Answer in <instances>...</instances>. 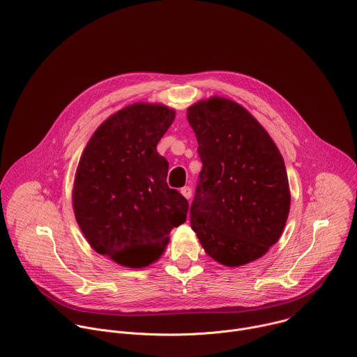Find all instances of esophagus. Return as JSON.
<instances>
[{"mask_svg":"<svg viewBox=\"0 0 357 357\" xmlns=\"http://www.w3.org/2000/svg\"><path fill=\"white\" fill-rule=\"evenodd\" d=\"M180 192H181V194H183V197H184V198H187V199H190V198H191V194H192V191H191V188H190L188 185L183 187V188L180 190Z\"/></svg>","mask_w":357,"mask_h":357,"instance_id":"esophagus-1","label":"esophagus"}]
</instances>
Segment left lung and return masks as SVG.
<instances>
[{
	"label": "left lung",
	"mask_w": 357,
	"mask_h": 357,
	"mask_svg": "<svg viewBox=\"0 0 357 357\" xmlns=\"http://www.w3.org/2000/svg\"><path fill=\"white\" fill-rule=\"evenodd\" d=\"M202 162L190 224L205 253L239 267L260 259L286 227L291 194L282 156L241 104L209 97L188 107Z\"/></svg>",
	"instance_id": "8db88e82"
}]
</instances>
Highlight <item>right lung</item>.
<instances>
[{
    "label": "right lung",
    "mask_w": 357,
    "mask_h": 357,
    "mask_svg": "<svg viewBox=\"0 0 357 357\" xmlns=\"http://www.w3.org/2000/svg\"><path fill=\"white\" fill-rule=\"evenodd\" d=\"M176 118L163 104L135 102L107 118L80 158L73 184L76 221L100 255L140 268L155 263L188 201L166 183L158 144Z\"/></svg>",
    "instance_id": "add662e5"
}]
</instances>
